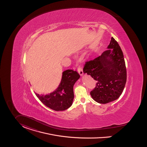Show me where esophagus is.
Listing matches in <instances>:
<instances>
[{"label":"esophagus","instance_id":"1","mask_svg":"<svg viewBox=\"0 0 147 147\" xmlns=\"http://www.w3.org/2000/svg\"><path fill=\"white\" fill-rule=\"evenodd\" d=\"M78 72L79 73V74L81 75V76H82V75H83V70H82V67H81V66H78Z\"/></svg>","mask_w":147,"mask_h":147}]
</instances>
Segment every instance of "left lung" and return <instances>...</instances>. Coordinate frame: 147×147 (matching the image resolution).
Instances as JSON below:
<instances>
[{
	"label": "left lung",
	"instance_id": "8db88e82",
	"mask_svg": "<svg viewBox=\"0 0 147 147\" xmlns=\"http://www.w3.org/2000/svg\"><path fill=\"white\" fill-rule=\"evenodd\" d=\"M108 49L101 56L86 61L83 69L84 73L96 81L90 95L100 104H107L119 98L127 81L123 53L113 37Z\"/></svg>",
	"mask_w": 147,
	"mask_h": 147
}]
</instances>
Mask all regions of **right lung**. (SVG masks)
<instances>
[{"label":"right lung","mask_w":147,"mask_h":147,"mask_svg":"<svg viewBox=\"0 0 147 147\" xmlns=\"http://www.w3.org/2000/svg\"><path fill=\"white\" fill-rule=\"evenodd\" d=\"M80 76L73 69L63 72L61 81L58 88L47 95L36 93L40 101L47 107L56 111H63L69 108L74 98V85Z\"/></svg>","instance_id":"1"}]
</instances>
